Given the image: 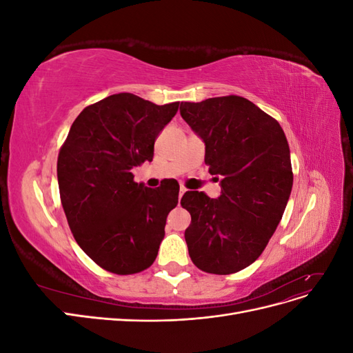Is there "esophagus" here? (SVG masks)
<instances>
[{
    "instance_id": "34e87169",
    "label": "esophagus",
    "mask_w": 353,
    "mask_h": 353,
    "mask_svg": "<svg viewBox=\"0 0 353 353\" xmlns=\"http://www.w3.org/2000/svg\"><path fill=\"white\" fill-rule=\"evenodd\" d=\"M185 191H187V188L181 185V188H179V200H181V197H183V194L185 193Z\"/></svg>"
}]
</instances>
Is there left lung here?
Returning a JSON list of instances; mask_svg holds the SVG:
<instances>
[{"mask_svg": "<svg viewBox=\"0 0 353 353\" xmlns=\"http://www.w3.org/2000/svg\"><path fill=\"white\" fill-rule=\"evenodd\" d=\"M183 119L206 145L209 172L221 196L187 191L188 253L199 270L228 275L259 258L283 218L293 187L290 148L283 128L239 95L181 103Z\"/></svg>", "mask_w": 353, "mask_h": 353, "instance_id": "8db88e82", "label": "left lung"}]
</instances>
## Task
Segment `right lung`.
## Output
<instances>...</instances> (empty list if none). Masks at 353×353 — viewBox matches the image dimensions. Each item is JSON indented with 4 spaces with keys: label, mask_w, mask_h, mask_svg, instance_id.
Instances as JSON below:
<instances>
[{
    "label": "right lung",
    "mask_w": 353,
    "mask_h": 353,
    "mask_svg": "<svg viewBox=\"0 0 353 353\" xmlns=\"http://www.w3.org/2000/svg\"><path fill=\"white\" fill-rule=\"evenodd\" d=\"M178 108L109 95L79 113L60 148L57 179L70 231L105 271L137 274L156 259L179 187L148 188L131 170L152 162L156 138Z\"/></svg>",
    "instance_id": "1"
}]
</instances>
